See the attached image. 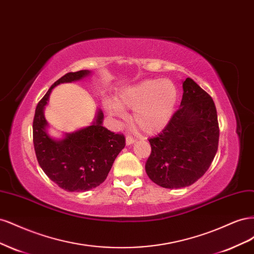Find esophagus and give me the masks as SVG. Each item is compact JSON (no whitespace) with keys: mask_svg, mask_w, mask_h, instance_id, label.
I'll return each mask as SVG.
<instances>
[{"mask_svg":"<svg viewBox=\"0 0 254 254\" xmlns=\"http://www.w3.org/2000/svg\"><path fill=\"white\" fill-rule=\"evenodd\" d=\"M134 141H135V139H134L133 136H131V135H127L126 136V144L127 145H130V144L134 143Z\"/></svg>","mask_w":254,"mask_h":254,"instance_id":"34e87169","label":"esophagus"}]
</instances>
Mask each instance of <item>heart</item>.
<instances>
[{
	"mask_svg": "<svg viewBox=\"0 0 254 254\" xmlns=\"http://www.w3.org/2000/svg\"><path fill=\"white\" fill-rule=\"evenodd\" d=\"M177 102V88L168 79H147L122 92L118 103H109L108 111L125 117V108L133 109L132 123L140 131L151 134L160 131L172 118Z\"/></svg>",
	"mask_w": 254,
	"mask_h": 254,
	"instance_id": "b5f03b06",
	"label": "heart"
}]
</instances>
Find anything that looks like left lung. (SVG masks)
<instances>
[{
    "label": "left lung",
    "mask_w": 254,
    "mask_h": 254,
    "mask_svg": "<svg viewBox=\"0 0 254 254\" xmlns=\"http://www.w3.org/2000/svg\"><path fill=\"white\" fill-rule=\"evenodd\" d=\"M183 96L164 129L150 137L145 170L165 189L186 188L209 170L216 155L219 126L212 97L191 79L183 82Z\"/></svg>",
    "instance_id": "obj_1"
}]
</instances>
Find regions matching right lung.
<instances>
[{
  "label": "right lung",
  "instance_id": "1",
  "mask_svg": "<svg viewBox=\"0 0 254 254\" xmlns=\"http://www.w3.org/2000/svg\"><path fill=\"white\" fill-rule=\"evenodd\" d=\"M89 73L87 70L70 72L54 82L38 103L33 122V141L38 163L52 181L67 191H86L102 184L115 158L125 147L124 134L112 132L102 126V111L91 126L66 134L63 141L53 140L45 131L48 123L43 109L52 89L61 82L81 79Z\"/></svg>",
  "mask_w": 254,
  "mask_h": 254
}]
</instances>
